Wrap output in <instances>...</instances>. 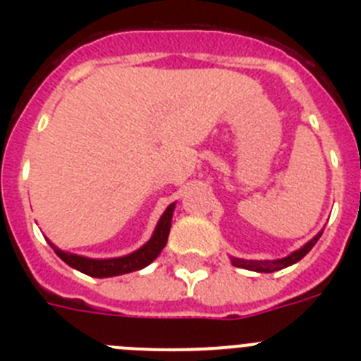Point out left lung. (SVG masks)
I'll use <instances>...</instances> for the list:
<instances>
[{
    "label": "left lung",
    "mask_w": 361,
    "mask_h": 361,
    "mask_svg": "<svg viewBox=\"0 0 361 361\" xmlns=\"http://www.w3.org/2000/svg\"><path fill=\"white\" fill-rule=\"evenodd\" d=\"M320 237H322V233H318L317 237L312 238V240H309L304 247H300L298 251H295V253H291L286 258H280V260H242V258H233L231 262L233 266L244 267V269L258 271V273H273V271L283 269V267H288L291 266V264H296L298 260H302V258L312 250V245L317 244Z\"/></svg>",
    "instance_id": "8db88e82"
}]
</instances>
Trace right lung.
<instances>
[{
  "mask_svg": "<svg viewBox=\"0 0 361 361\" xmlns=\"http://www.w3.org/2000/svg\"><path fill=\"white\" fill-rule=\"evenodd\" d=\"M173 209L175 204H170V206L166 208V212L162 213L157 228L153 231V237L142 245L141 250L133 251L132 255H126V257L108 258V260H94V258L65 253V251H61L59 247H56L52 242H50V245H52V250L56 251V255L61 258L63 262L68 264L73 269L81 271L85 275L94 276V279H106V276H117L124 275V273H132V271H139L142 269V267H146L159 257V253L162 251L166 242H168Z\"/></svg>",
  "mask_w": 361,
  "mask_h": 361,
  "instance_id": "add662e5",
  "label": "right lung"
}]
</instances>
